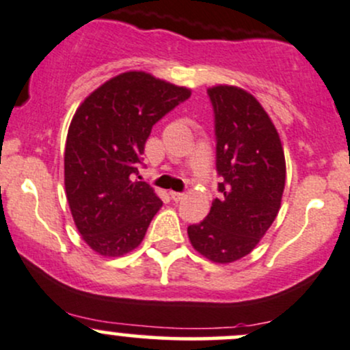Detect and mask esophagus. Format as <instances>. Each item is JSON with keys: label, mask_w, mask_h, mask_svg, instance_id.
Returning <instances> with one entry per match:
<instances>
[{"label": "esophagus", "mask_w": 350, "mask_h": 350, "mask_svg": "<svg viewBox=\"0 0 350 350\" xmlns=\"http://www.w3.org/2000/svg\"><path fill=\"white\" fill-rule=\"evenodd\" d=\"M169 196H171L172 201H181V199L184 198L183 193H176V191H171V193H169Z\"/></svg>", "instance_id": "34e87169"}]
</instances>
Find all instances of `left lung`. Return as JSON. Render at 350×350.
Listing matches in <instances>:
<instances>
[{"label":"left lung","instance_id":"8db88e82","mask_svg":"<svg viewBox=\"0 0 350 350\" xmlns=\"http://www.w3.org/2000/svg\"><path fill=\"white\" fill-rule=\"evenodd\" d=\"M214 111L219 198L187 228L199 254L228 264L247 256L281 207L286 159L279 134L259 101L236 86L207 90Z\"/></svg>","mask_w":350,"mask_h":350}]
</instances>
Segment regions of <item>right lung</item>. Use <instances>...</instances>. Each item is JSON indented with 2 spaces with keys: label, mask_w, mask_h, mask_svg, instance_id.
Masks as SVG:
<instances>
[{
  "label": "right lung",
  "mask_w": 350,
  "mask_h": 350,
  "mask_svg": "<svg viewBox=\"0 0 350 350\" xmlns=\"http://www.w3.org/2000/svg\"><path fill=\"white\" fill-rule=\"evenodd\" d=\"M189 96L187 88L128 71L76 111L64 149V186L76 228L98 254L122 256L144 239L163 206L148 183L134 179L144 144L152 126Z\"/></svg>",
  "instance_id": "add662e5"
}]
</instances>
